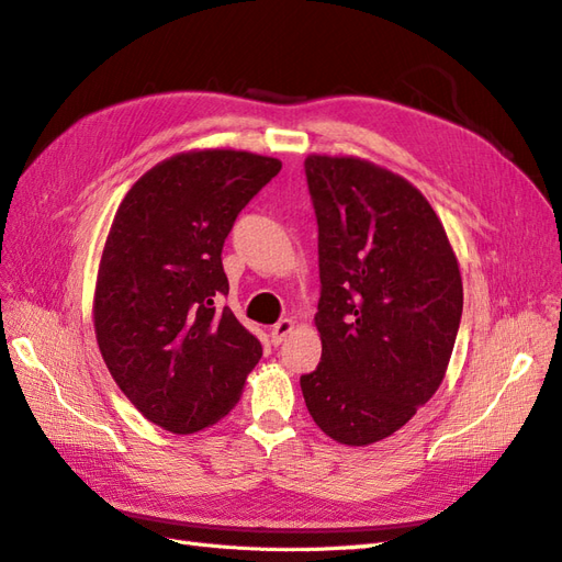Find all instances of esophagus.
Returning <instances> with one entry per match:
<instances>
[{"label":"esophagus","instance_id":"obj_1","mask_svg":"<svg viewBox=\"0 0 562 562\" xmlns=\"http://www.w3.org/2000/svg\"><path fill=\"white\" fill-rule=\"evenodd\" d=\"M295 330V321L293 318H283V321H279L277 323V326L274 328H271L269 330V337H271V345H281L283 342V339L288 337V335H291Z\"/></svg>","mask_w":562,"mask_h":562}]
</instances>
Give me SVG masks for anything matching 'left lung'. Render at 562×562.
Returning a JSON list of instances; mask_svg holds the SVG:
<instances>
[{"instance_id": "obj_1", "label": "left lung", "mask_w": 562, "mask_h": 562, "mask_svg": "<svg viewBox=\"0 0 562 562\" xmlns=\"http://www.w3.org/2000/svg\"><path fill=\"white\" fill-rule=\"evenodd\" d=\"M318 223L321 363L300 378L316 427L363 448L398 431L443 382L462 274L431 203L361 157L304 161Z\"/></svg>"}]
</instances>
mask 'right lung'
<instances>
[{
    "mask_svg": "<svg viewBox=\"0 0 562 562\" xmlns=\"http://www.w3.org/2000/svg\"><path fill=\"white\" fill-rule=\"evenodd\" d=\"M281 171L244 149L159 161L119 203L100 258L93 328L124 396L171 434H196L239 403L262 347L229 307L223 246L236 215Z\"/></svg>",
    "mask_w": 562,
    "mask_h": 562,
    "instance_id": "add662e5",
    "label": "right lung"
}]
</instances>
